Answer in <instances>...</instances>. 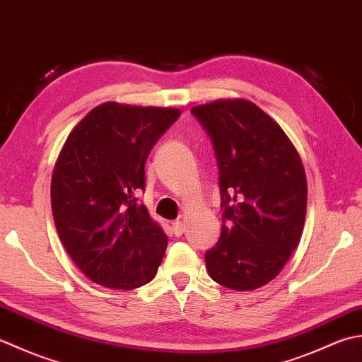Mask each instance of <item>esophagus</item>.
<instances>
[{"label":"esophagus","mask_w":362,"mask_h":362,"mask_svg":"<svg viewBox=\"0 0 362 362\" xmlns=\"http://www.w3.org/2000/svg\"><path fill=\"white\" fill-rule=\"evenodd\" d=\"M172 231L175 235H182V233L186 231V226H184V223L181 222V220H175V222L172 223Z\"/></svg>","instance_id":"1"}]
</instances>
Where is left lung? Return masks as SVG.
<instances>
[{
	"label": "left lung",
	"instance_id": "obj_1",
	"mask_svg": "<svg viewBox=\"0 0 362 362\" xmlns=\"http://www.w3.org/2000/svg\"><path fill=\"white\" fill-rule=\"evenodd\" d=\"M218 167L222 233L204 253L214 281L253 291L272 281L297 248L306 218L303 164L279 124L247 100L192 107Z\"/></svg>",
	"mask_w": 362,
	"mask_h": 362
}]
</instances>
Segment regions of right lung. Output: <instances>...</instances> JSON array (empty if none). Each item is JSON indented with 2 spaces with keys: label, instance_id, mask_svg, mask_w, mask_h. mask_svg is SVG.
<instances>
[{
  "label": "right lung",
  "instance_id": "obj_1",
  "mask_svg": "<svg viewBox=\"0 0 362 362\" xmlns=\"http://www.w3.org/2000/svg\"><path fill=\"white\" fill-rule=\"evenodd\" d=\"M181 110L105 103L81 120L59 154L51 209L70 257L93 283L131 291L150 283L167 235L136 198L145 162Z\"/></svg>",
  "mask_w": 362,
  "mask_h": 362
}]
</instances>
